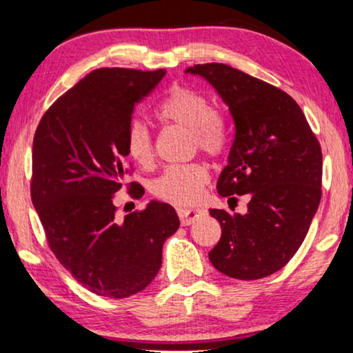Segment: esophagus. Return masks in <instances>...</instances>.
Returning <instances> with one entry per match:
<instances>
[{"label":"esophagus","mask_w":353,"mask_h":353,"mask_svg":"<svg viewBox=\"0 0 353 353\" xmlns=\"http://www.w3.org/2000/svg\"><path fill=\"white\" fill-rule=\"evenodd\" d=\"M205 215L204 209H178V216L183 226L191 225L197 219H202Z\"/></svg>","instance_id":"esophagus-1"}]
</instances>
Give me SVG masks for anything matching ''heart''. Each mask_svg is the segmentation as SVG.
<instances>
[{
	"label": "heart",
	"instance_id": "b5f03b06",
	"mask_svg": "<svg viewBox=\"0 0 353 353\" xmlns=\"http://www.w3.org/2000/svg\"><path fill=\"white\" fill-rule=\"evenodd\" d=\"M156 117L192 133L194 143L209 156H219L226 148V130L220 114L215 112L210 99L199 91L175 86L161 101ZM128 157L139 167H151L154 162L152 137L141 122H133L125 138ZM209 181V170L204 163L170 165L152 181L151 191L159 199L180 207H190L199 201L202 190Z\"/></svg>",
	"mask_w": 353,
	"mask_h": 353
}]
</instances>
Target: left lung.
<instances>
[{"label": "left lung", "mask_w": 353, "mask_h": 353, "mask_svg": "<svg viewBox=\"0 0 353 353\" xmlns=\"http://www.w3.org/2000/svg\"><path fill=\"white\" fill-rule=\"evenodd\" d=\"M186 74L209 81L234 122L216 191L223 197L250 194L244 215L210 209L221 226L210 262L234 279L270 276L301 248L320 205V143L299 104L276 86L219 62Z\"/></svg>", "instance_id": "left-lung-1"}]
</instances>
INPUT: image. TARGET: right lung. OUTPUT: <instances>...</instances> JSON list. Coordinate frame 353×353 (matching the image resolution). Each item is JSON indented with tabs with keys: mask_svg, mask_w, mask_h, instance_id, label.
Segmentation results:
<instances>
[{
	"mask_svg": "<svg viewBox=\"0 0 353 353\" xmlns=\"http://www.w3.org/2000/svg\"><path fill=\"white\" fill-rule=\"evenodd\" d=\"M163 75L93 70L46 110L33 138L32 202L50 249L81 286L103 297L148 288L161 270L163 243L180 226L165 202L151 201L123 220L112 202L127 173L134 105ZM130 194L139 197L141 188Z\"/></svg>",
	"mask_w": 353,
	"mask_h": 353,
	"instance_id": "right-lung-1",
	"label": "right lung"
}]
</instances>
